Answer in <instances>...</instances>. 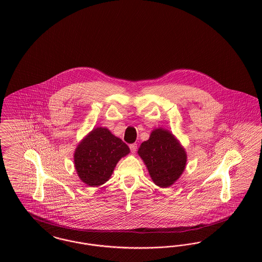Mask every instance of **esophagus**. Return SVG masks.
<instances>
[{
    "instance_id": "34e87169",
    "label": "esophagus",
    "mask_w": 262,
    "mask_h": 262,
    "mask_svg": "<svg viewBox=\"0 0 262 262\" xmlns=\"http://www.w3.org/2000/svg\"><path fill=\"white\" fill-rule=\"evenodd\" d=\"M129 148H130L132 153H136V151H137V143H133V144H130V145H129Z\"/></svg>"
}]
</instances>
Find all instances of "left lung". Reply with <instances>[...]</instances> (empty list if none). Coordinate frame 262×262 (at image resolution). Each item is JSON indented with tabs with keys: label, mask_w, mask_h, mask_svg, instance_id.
Returning <instances> with one entry per match:
<instances>
[{
	"label": "left lung",
	"mask_w": 262,
	"mask_h": 262,
	"mask_svg": "<svg viewBox=\"0 0 262 262\" xmlns=\"http://www.w3.org/2000/svg\"><path fill=\"white\" fill-rule=\"evenodd\" d=\"M137 153L158 187L172 186L186 168L184 147L171 132L162 127L152 130L149 139L141 143Z\"/></svg>",
	"instance_id": "8db88e82"
}]
</instances>
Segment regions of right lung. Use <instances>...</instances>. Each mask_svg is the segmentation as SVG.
Returning <instances> with one entry per match:
<instances>
[{"label":"right lung","mask_w":262,"mask_h":262,"mask_svg":"<svg viewBox=\"0 0 262 262\" xmlns=\"http://www.w3.org/2000/svg\"><path fill=\"white\" fill-rule=\"evenodd\" d=\"M128 153V146L121 138L106 127H96L75 149L76 173L89 187H99L110 179L117 163Z\"/></svg>","instance_id":"obj_1"}]
</instances>
